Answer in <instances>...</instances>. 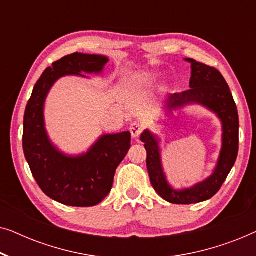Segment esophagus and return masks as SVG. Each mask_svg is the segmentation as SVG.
I'll return each mask as SVG.
<instances>
[{
	"instance_id": "1",
	"label": "esophagus",
	"mask_w": 256,
	"mask_h": 256,
	"mask_svg": "<svg viewBox=\"0 0 256 256\" xmlns=\"http://www.w3.org/2000/svg\"><path fill=\"white\" fill-rule=\"evenodd\" d=\"M142 132H143V126L140 124V122L135 121L130 124V134L134 138H138V136L142 134Z\"/></svg>"
}]
</instances>
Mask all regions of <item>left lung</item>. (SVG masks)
Returning a JSON list of instances; mask_svg holds the SVG:
<instances>
[{"mask_svg":"<svg viewBox=\"0 0 256 256\" xmlns=\"http://www.w3.org/2000/svg\"><path fill=\"white\" fill-rule=\"evenodd\" d=\"M191 64L190 90L174 93L166 100V110H176L186 104H200L212 110L222 124V146L218 163L208 178L188 188L176 190L168 183L162 166L158 140L148 129L141 141L146 150V169L155 191L171 204H197L212 198L220 190L236 160L239 150V115L233 96L218 70L194 59L185 58Z\"/></svg>","mask_w":256,"mask_h":256,"instance_id":"1","label":"left lung"}]
</instances>
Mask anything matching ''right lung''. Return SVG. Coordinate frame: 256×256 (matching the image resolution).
<instances>
[{"mask_svg": "<svg viewBox=\"0 0 256 256\" xmlns=\"http://www.w3.org/2000/svg\"><path fill=\"white\" fill-rule=\"evenodd\" d=\"M108 58L99 54L65 56L43 72L28 101L23 122V150L32 176L48 197L60 204L88 208L99 204L113 186L114 174L130 148V132L102 135L88 152L68 156L48 138L44 104L48 90L64 76L99 73Z\"/></svg>", "mask_w": 256, "mask_h": 256, "instance_id": "add662e5", "label": "right lung"}]
</instances>
